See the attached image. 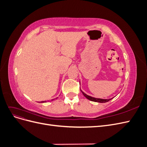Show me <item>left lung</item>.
Instances as JSON below:
<instances>
[{
	"label": "left lung",
	"instance_id": "8db88e82",
	"mask_svg": "<svg viewBox=\"0 0 147 147\" xmlns=\"http://www.w3.org/2000/svg\"><path fill=\"white\" fill-rule=\"evenodd\" d=\"M82 92L83 93V94L84 95V97H86V98L89 100H90L91 101H93V102H100V103H105V102H108L109 100H110L112 99H97V98H94V97H91L90 96H88L86 95V94H84V93L81 90Z\"/></svg>",
	"mask_w": 147,
	"mask_h": 147
}]
</instances>
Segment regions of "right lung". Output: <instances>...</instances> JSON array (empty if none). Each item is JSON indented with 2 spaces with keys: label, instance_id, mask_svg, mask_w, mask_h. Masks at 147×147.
<instances>
[{
  "label": "right lung",
  "instance_id": "right-lung-1",
  "mask_svg": "<svg viewBox=\"0 0 147 147\" xmlns=\"http://www.w3.org/2000/svg\"><path fill=\"white\" fill-rule=\"evenodd\" d=\"M54 99H53V100H54ZM41 102H45V101H42Z\"/></svg>",
  "mask_w": 147,
  "mask_h": 147
}]
</instances>
